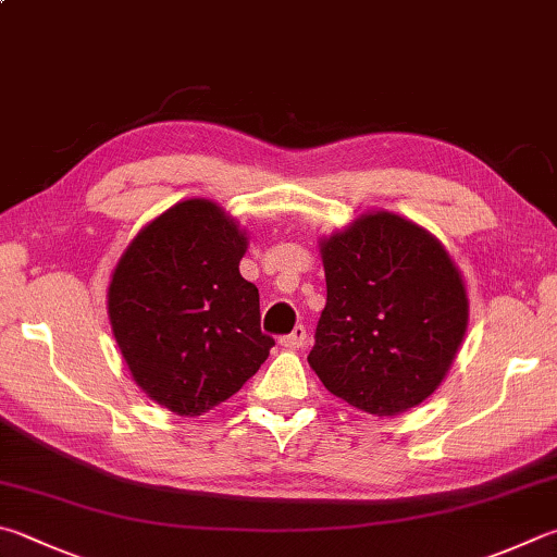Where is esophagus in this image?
Wrapping results in <instances>:
<instances>
[{"instance_id":"34e87169","label":"esophagus","mask_w":557,"mask_h":557,"mask_svg":"<svg viewBox=\"0 0 557 557\" xmlns=\"http://www.w3.org/2000/svg\"><path fill=\"white\" fill-rule=\"evenodd\" d=\"M307 343V329L305 326H297L292 333H287V336L280 338V346H285L289 350H297V348H305Z\"/></svg>"}]
</instances>
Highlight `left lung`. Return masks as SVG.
I'll list each match as a JSON object with an SVG mask.
<instances>
[{
    "label": "left lung",
    "mask_w": 557,
    "mask_h": 557,
    "mask_svg": "<svg viewBox=\"0 0 557 557\" xmlns=\"http://www.w3.org/2000/svg\"><path fill=\"white\" fill-rule=\"evenodd\" d=\"M326 307L309 366L331 394L397 417L438 389L468 331V292L436 236L370 211L319 240Z\"/></svg>",
    "instance_id": "left-lung-1"
}]
</instances>
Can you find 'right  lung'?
<instances>
[{
	"label": "right lung",
	"mask_w": 557,
	"mask_h": 557,
	"mask_svg": "<svg viewBox=\"0 0 557 557\" xmlns=\"http://www.w3.org/2000/svg\"><path fill=\"white\" fill-rule=\"evenodd\" d=\"M248 238L209 199H185L138 231L111 272L107 309L131 377L177 417H201L244 387L275 341L240 277Z\"/></svg>",
	"instance_id": "add662e5"
}]
</instances>
